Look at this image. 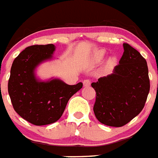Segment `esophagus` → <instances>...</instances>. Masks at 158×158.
I'll use <instances>...</instances> for the list:
<instances>
[{
	"label": "esophagus",
	"instance_id": "obj_1",
	"mask_svg": "<svg viewBox=\"0 0 158 158\" xmlns=\"http://www.w3.org/2000/svg\"><path fill=\"white\" fill-rule=\"evenodd\" d=\"M83 85L85 87H89L90 85V81L89 80H84L83 81Z\"/></svg>",
	"mask_w": 158,
	"mask_h": 158
}]
</instances>
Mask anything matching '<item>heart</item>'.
<instances>
[{
	"label": "heart",
	"mask_w": 158,
	"mask_h": 158,
	"mask_svg": "<svg viewBox=\"0 0 158 158\" xmlns=\"http://www.w3.org/2000/svg\"><path fill=\"white\" fill-rule=\"evenodd\" d=\"M105 50H99V51H98V52L95 54V55H94V60L96 63H98V62H100L103 60V59L104 58V56H105ZM109 61L111 62V63H114L115 61H116V58L115 57H111L110 59H109Z\"/></svg>",
	"instance_id": "obj_1"
}]
</instances>
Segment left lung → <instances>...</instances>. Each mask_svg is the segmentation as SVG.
Wrapping results in <instances>:
<instances>
[{
    "mask_svg": "<svg viewBox=\"0 0 158 158\" xmlns=\"http://www.w3.org/2000/svg\"><path fill=\"white\" fill-rule=\"evenodd\" d=\"M123 48L113 73L91 84L96 92L94 115L109 127H122L135 117L144 107L150 89L146 60L128 44H123Z\"/></svg>",
    "mask_w": 158,
    "mask_h": 158,
    "instance_id": "1",
    "label": "left lung"
}]
</instances>
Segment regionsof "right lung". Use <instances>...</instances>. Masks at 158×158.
Returning a JSON list of instances; mask_svg holds the SVG:
<instances>
[{
	"instance_id": "obj_1",
	"label": "right lung",
	"mask_w": 158,
	"mask_h": 158,
	"mask_svg": "<svg viewBox=\"0 0 158 158\" xmlns=\"http://www.w3.org/2000/svg\"><path fill=\"white\" fill-rule=\"evenodd\" d=\"M56 46L36 45L23 50L14 60L8 92L14 109L20 117L36 126L49 125L61 117L69 99L82 88V83L68 85L56 77L41 80L38 67L54 59Z\"/></svg>"
}]
</instances>
